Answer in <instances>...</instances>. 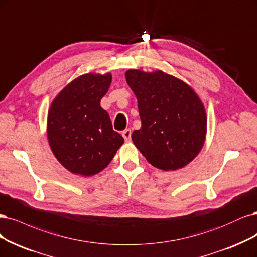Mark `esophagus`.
Wrapping results in <instances>:
<instances>
[{"mask_svg": "<svg viewBox=\"0 0 257 257\" xmlns=\"http://www.w3.org/2000/svg\"><path fill=\"white\" fill-rule=\"evenodd\" d=\"M122 136L123 138H124V140L126 141V143H128V141H131V136H132V131L130 128H126L122 132Z\"/></svg>", "mask_w": 257, "mask_h": 257, "instance_id": "1", "label": "esophagus"}]
</instances>
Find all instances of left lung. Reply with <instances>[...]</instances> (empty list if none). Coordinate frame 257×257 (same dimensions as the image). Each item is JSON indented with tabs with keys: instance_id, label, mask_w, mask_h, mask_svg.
<instances>
[{
	"instance_id": "1",
	"label": "left lung",
	"mask_w": 257,
	"mask_h": 257,
	"mask_svg": "<svg viewBox=\"0 0 257 257\" xmlns=\"http://www.w3.org/2000/svg\"><path fill=\"white\" fill-rule=\"evenodd\" d=\"M125 78L138 102L141 127L133 143L152 166L165 171L188 165L203 148L207 117L198 94L161 70L131 69Z\"/></svg>"
}]
</instances>
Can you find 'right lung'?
I'll list each match as a JSON object with an SVG mask.
<instances>
[{"label":"right lung","instance_id":"1","mask_svg":"<svg viewBox=\"0 0 257 257\" xmlns=\"http://www.w3.org/2000/svg\"><path fill=\"white\" fill-rule=\"evenodd\" d=\"M110 83V73L83 74L70 82L51 104L47 122L50 148L57 161L74 174L99 173L124 143L100 105Z\"/></svg>","mask_w":257,"mask_h":257}]
</instances>
